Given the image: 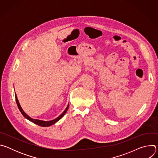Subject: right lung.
<instances>
[{"label":"right lung","mask_w":158,"mask_h":158,"mask_svg":"<svg viewBox=\"0 0 158 158\" xmlns=\"http://www.w3.org/2000/svg\"><path fill=\"white\" fill-rule=\"evenodd\" d=\"M15 101H16V103H17V106H18V108H19V110L20 111L22 114L23 115V116H24L25 118H26L27 119H28V120H29L30 121L32 122L33 123L36 124L37 125H39V126H42V127H48V126H51V125L55 124L56 123H57L58 121H59V120L65 115V114L66 113V112H67V109H68V108H69V104H68V105H67V107L65 108V109L64 110V111L62 112V113L59 116H58L57 118H56V119H53V120H52V121H41V120H39V119H32V118H31V117H29V116L26 113V112L24 111V110L22 109V108L21 107L20 104V103H19V100H18V99H17V95H16L15 93Z\"/></svg>","instance_id":"1"}]
</instances>
